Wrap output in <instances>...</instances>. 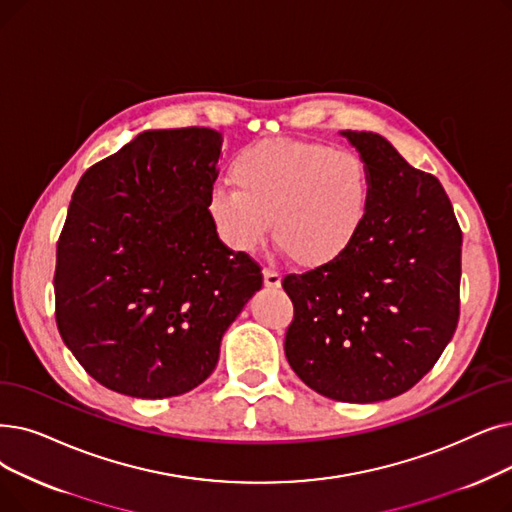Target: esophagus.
Returning <instances> with one entry per match:
<instances>
[{
  "instance_id": "34e87169",
  "label": "esophagus",
  "mask_w": 512,
  "mask_h": 512,
  "mask_svg": "<svg viewBox=\"0 0 512 512\" xmlns=\"http://www.w3.org/2000/svg\"><path fill=\"white\" fill-rule=\"evenodd\" d=\"M280 272H276V270H272V268H265L263 270V284L268 286V288H278L280 286Z\"/></svg>"
}]
</instances>
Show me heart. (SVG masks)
Segmentation results:
<instances>
[{"label": "heart", "mask_w": 512, "mask_h": 512, "mask_svg": "<svg viewBox=\"0 0 512 512\" xmlns=\"http://www.w3.org/2000/svg\"><path fill=\"white\" fill-rule=\"evenodd\" d=\"M232 184L215 186L207 209L228 247L251 253L272 219L278 247L303 268L339 259L366 226L372 173L358 152L293 138L244 146Z\"/></svg>", "instance_id": "obj_1"}]
</instances>
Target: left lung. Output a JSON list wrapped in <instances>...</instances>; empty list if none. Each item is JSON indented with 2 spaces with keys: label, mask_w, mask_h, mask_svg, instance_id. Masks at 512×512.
Instances as JSON below:
<instances>
[{
  "label": "left lung",
  "mask_w": 512,
  "mask_h": 512,
  "mask_svg": "<svg viewBox=\"0 0 512 512\" xmlns=\"http://www.w3.org/2000/svg\"><path fill=\"white\" fill-rule=\"evenodd\" d=\"M343 136L370 167V213L339 259L282 278L295 307L284 353L309 389L372 404L412 389L450 343L462 230L435 175L379 133Z\"/></svg>",
  "instance_id": "left-lung-1"
}]
</instances>
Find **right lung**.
Segmentation results:
<instances>
[{"label": "right lung", "instance_id": "1", "mask_svg": "<svg viewBox=\"0 0 512 512\" xmlns=\"http://www.w3.org/2000/svg\"><path fill=\"white\" fill-rule=\"evenodd\" d=\"M219 133L144 131L87 169L54 272L56 324L85 372L142 399L182 395L215 370L219 343L263 284L207 209Z\"/></svg>", "mask_w": 512, "mask_h": 512}]
</instances>
